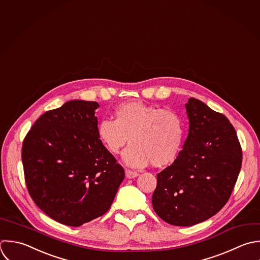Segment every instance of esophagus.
I'll return each instance as SVG.
<instances>
[{
	"label": "esophagus",
	"instance_id": "34e87169",
	"mask_svg": "<svg viewBox=\"0 0 260 260\" xmlns=\"http://www.w3.org/2000/svg\"><path fill=\"white\" fill-rule=\"evenodd\" d=\"M138 175H139V173H137V172H135V171H132V170H128V169L125 170V176H126V178L132 179V178L137 177Z\"/></svg>",
	"mask_w": 260,
	"mask_h": 260
}]
</instances>
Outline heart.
Listing matches in <instances>:
<instances>
[{
    "label": "heart",
    "instance_id": "obj_1",
    "mask_svg": "<svg viewBox=\"0 0 260 260\" xmlns=\"http://www.w3.org/2000/svg\"><path fill=\"white\" fill-rule=\"evenodd\" d=\"M113 118L99 121L97 137L112 155H117L129 138L132 145L122 155L126 165L143 168L152 163L153 167L163 168L177 158L183 124L176 111L133 101L116 106Z\"/></svg>",
    "mask_w": 260,
    "mask_h": 260
}]
</instances>
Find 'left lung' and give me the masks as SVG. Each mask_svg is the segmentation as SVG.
Segmentation results:
<instances>
[{"instance_id": "left-lung-1", "label": "left lung", "mask_w": 260, "mask_h": 260, "mask_svg": "<svg viewBox=\"0 0 260 260\" xmlns=\"http://www.w3.org/2000/svg\"><path fill=\"white\" fill-rule=\"evenodd\" d=\"M189 132L175 161L157 175L152 204L174 226H192L216 215L229 201L241 165L234 126L199 99L185 105Z\"/></svg>"}]
</instances>
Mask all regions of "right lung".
I'll return each mask as SVG.
<instances>
[{"instance_id": "obj_1", "label": "right lung", "mask_w": 260, "mask_h": 260, "mask_svg": "<svg viewBox=\"0 0 260 260\" xmlns=\"http://www.w3.org/2000/svg\"><path fill=\"white\" fill-rule=\"evenodd\" d=\"M94 101L72 100L43 113L22 145L25 183L35 205L54 221L79 227L104 215L124 178L100 143Z\"/></svg>"}]
</instances>
